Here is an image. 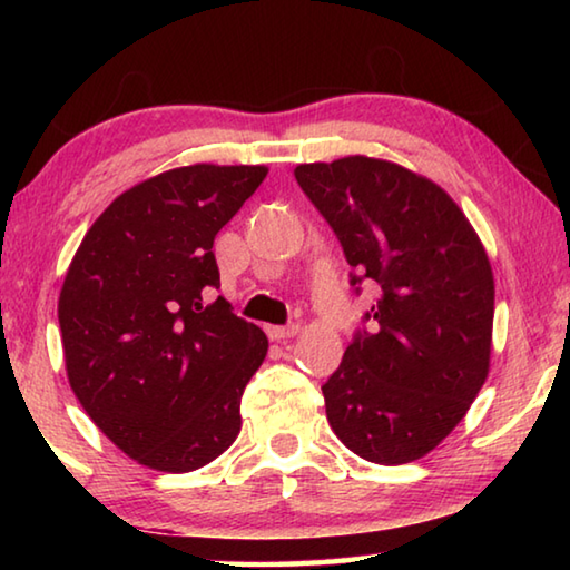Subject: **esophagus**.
Instances as JSON below:
<instances>
[{
	"mask_svg": "<svg viewBox=\"0 0 570 570\" xmlns=\"http://www.w3.org/2000/svg\"><path fill=\"white\" fill-rule=\"evenodd\" d=\"M266 334H268V340H272V342L294 340V336L298 334V324H288V326H268Z\"/></svg>",
	"mask_w": 570,
	"mask_h": 570,
	"instance_id": "esophagus-1",
	"label": "esophagus"
}]
</instances>
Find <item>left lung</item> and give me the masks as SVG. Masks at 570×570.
Segmentation results:
<instances>
[{
	"label": "left lung",
	"instance_id": "obj_1",
	"mask_svg": "<svg viewBox=\"0 0 570 570\" xmlns=\"http://www.w3.org/2000/svg\"><path fill=\"white\" fill-rule=\"evenodd\" d=\"M298 186L330 220L356 274L377 286L340 370L326 420L354 455L404 465L435 450L488 380L495 278L475 228L438 183L400 163H302Z\"/></svg>",
	"mask_w": 570,
	"mask_h": 570
}]
</instances>
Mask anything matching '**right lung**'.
I'll return each mask as SVG.
<instances>
[{
    "label": "right lung",
    "instance_id": "obj_1",
    "mask_svg": "<svg viewBox=\"0 0 570 570\" xmlns=\"http://www.w3.org/2000/svg\"><path fill=\"white\" fill-rule=\"evenodd\" d=\"M266 166L158 173L120 193L75 250L57 302L67 382L138 465L190 472L240 432V394L268 352L220 286L214 240Z\"/></svg>",
    "mask_w": 570,
    "mask_h": 570
}]
</instances>
